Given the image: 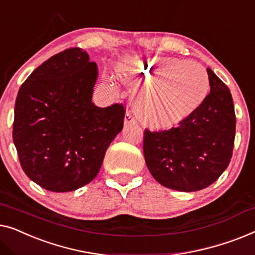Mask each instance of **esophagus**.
<instances>
[{"mask_svg":"<svg viewBox=\"0 0 255 255\" xmlns=\"http://www.w3.org/2000/svg\"><path fill=\"white\" fill-rule=\"evenodd\" d=\"M135 123H136V119L131 113H127L126 116H125V125H126V126H128V125H131V124H135Z\"/></svg>","mask_w":255,"mask_h":255,"instance_id":"34e87169","label":"esophagus"}]
</instances>
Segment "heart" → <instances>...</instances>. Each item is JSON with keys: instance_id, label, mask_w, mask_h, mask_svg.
Masks as SVG:
<instances>
[{"instance_id": "heart-1", "label": "heart", "mask_w": 255, "mask_h": 255, "mask_svg": "<svg viewBox=\"0 0 255 255\" xmlns=\"http://www.w3.org/2000/svg\"><path fill=\"white\" fill-rule=\"evenodd\" d=\"M118 75L144 85L139 103L142 119L153 128H171L191 117L210 91L207 70L196 62L131 57L118 67Z\"/></svg>"}]
</instances>
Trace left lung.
<instances>
[{
  "label": "left lung",
  "mask_w": 255,
  "mask_h": 255,
  "mask_svg": "<svg viewBox=\"0 0 255 255\" xmlns=\"http://www.w3.org/2000/svg\"><path fill=\"white\" fill-rule=\"evenodd\" d=\"M210 93L179 127L144 131L143 153L150 173L164 187L196 192L220 178L230 163L236 135L229 88L207 68Z\"/></svg>",
  "instance_id": "obj_1"
}]
</instances>
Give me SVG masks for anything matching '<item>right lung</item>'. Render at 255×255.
<instances>
[{
	"instance_id": "right-lung-1",
	"label": "right lung",
	"mask_w": 255,
	"mask_h": 255,
	"mask_svg": "<svg viewBox=\"0 0 255 255\" xmlns=\"http://www.w3.org/2000/svg\"><path fill=\"white\" fill-rule=\"evenodd\" d=\"M98 67L75 47L26 78L15 104L12 138L25 174L51 192H71L97 177L123 130L125 109L92 103Z\"/></svg>"
}]
</instances>
